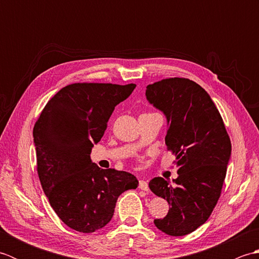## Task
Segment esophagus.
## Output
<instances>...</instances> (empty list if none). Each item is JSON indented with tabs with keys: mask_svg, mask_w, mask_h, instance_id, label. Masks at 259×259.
Returning <instances> with one entry per match:
<instances>
[{
	"mask_svg": "<svg viewBox=\"0 0 259 259\" xmlns=\"http://www.w3.org/2000/svg\"><path fill=\"white\" fill-rule=\"evenodd\" d=\"M139 188L141 190H145V191H148L149 190V186H148V183L146 180H140L139 181Z\"/></svg>",
	"mask_w": 259,
	"mask_h": 259,
	"instance_id": "34e87169",
	"label": "esophagus"
}]
</instances>
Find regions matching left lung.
I'll return each mask as SVG.
<instances>
[{
	"label": "left lung",
	"mask_w": 259,
	"mask_h": 259,
	"mask_svg": "<svg viewBox=\"0 0 259 259\" xmlns=\"http://www.w3.org/2000/svg\"><path fill=\"white\" fill-rule=\"evenodd\" d=\"M146 97L166 115L164 140L178 167L174 184L161 177L150 180V190L170 205L167 216L153 223L167 235H188L207 222L217 205L232 144L218 109L196 82L163 79L148 85Z\"/></svg>",
	"instance_id": "obj_1"
}]
</instances>
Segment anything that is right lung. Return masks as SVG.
I'll return each instance as SVG.
<instances>
[{"mask_svg":"<svg viewBox=\"0 0 259 259\" xmlns=\"http://www.w3.org/2000/svg\"><path fill=\"white\" fill-rule=\"evenodd\" d=\"M136 84L73 83L46 104L33 128L41 186L58 217L76 232H96L111 221L118 197L138 187L134 175L91 161L114 107Z\"/></svg>","mask_w":259,"mask_h":259,"instance_id":"right-lung-1","label":"right lung"}]
</instances>
